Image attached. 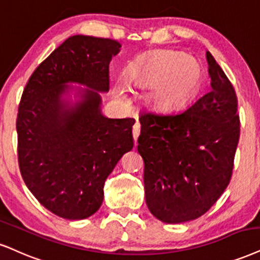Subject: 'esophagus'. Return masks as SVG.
<instances>
[{
    "label": "esophagus",
    "instance_id": "1",
    "mask_svg": "<svg viewBox=\"0 0 260 260\" xmlns=\"http://www.w3.org/2000/svg\"><path fill=\"white\" fill-rule=\"evenodd\" d=\"M140 130H141L140 123L139 121H136L135 125H134V127H133V136H134V141H135V146H136L137 139H139V136H140Z\"/></svg>",
    "mask_w": 260,
    "mask_h": 260
}]
</instances>
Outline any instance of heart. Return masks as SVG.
Here are the masks:
<instances>
[{
	"mask_svg": "<svg viewBox=\"0 0 260 260\" xmlns=\"http://www.w3.org/2000/svg\"><path fill=\"white\" fill-rule=\"evenodd\" d=\"M203 81V70L194 57L175 52H159L143 60L129 73V82L139 88L155 86L152 99L159 107L172 110L184 105L197 94ZM114 95L126 101L123 83L114 86Z\"/></svg>",
	"mask_w": 260,
	"mask_h": 260,
	"instance_id": "b5f03b06",
	"label": "heart"
}]
</instances>
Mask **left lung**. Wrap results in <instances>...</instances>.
I'll return each instance as SVG.
<instances>
[{
    "instance_id": "8db88e82",
    "label": "left lung",
    "mask_w": 260,
    "mask_h": 260,
    "mask_svg": "<svg viewBox=\"0 0 260 260\" xmlns=\"http://www.w3.org/2000/svg\"><path fill=\"white\" fill-rule=\"evenodd\" d=\"M211 89L179 113L143 112L140 155L146 204L169 224L199 218L228 187L240 137L238 98L206 52Z\"/></svg>"
}]
</instances>
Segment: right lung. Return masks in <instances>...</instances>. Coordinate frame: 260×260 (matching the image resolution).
Returning <instances> with one entry per match:
<instances>
[{
	"mask_svg": "<svg viewBox=\"0 0 260 260\" xmlns=\"http://www.w3.org/2000/svg\"><path fill=\"white\" fill-rule=\"evenodd\" d=\"M120 47L108 38L69 37L35 70L22 92L17 119L22 179L61 218L94 214L105 181L134 147L135 119L107 118L101 111L100 92L110 89L108 67Z\"/></svg>",
	"mask_w": 260,
	"mask_h": 260,
	"instance_id": "1",
	"label": "right lung"
}]
</instances>
